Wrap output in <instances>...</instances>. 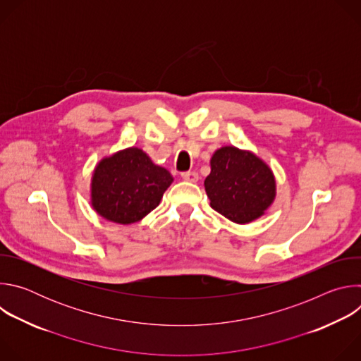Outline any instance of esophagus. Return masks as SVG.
<instances>
[{"mask_svg": "<svg viewBox=\"0 0 361 361\" xmlns=\"http://www.w3.org/2000/svg\"><path fill=\"white\" fill-rule=\"evenodd\" d=\"M183 180L188 181V183H197L198 181V174L195 171H185L181 174Z\"/></svg>", "mask_w": 361, "mask_h": 361, "instance_id": "34e87169", "label": "esophagus"}]
</instances>
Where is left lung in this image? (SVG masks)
Wrapping results in <instances>:
<instances>
[{
    "label": "left lung",
    "mask_w": 361,
    "mask_h": 361,
    "mask_svg": "<svg viewBox=\"0 0 361 361\" xmlns=\"http://www.w3.org/2000/svg\"><path fill=\"white\" fill-rule=\"evenodd\" d=\"M204 181L212 209L237 224L260 219L276 198L271 169L254 152L234 145L219 148Z\"/></svg>",
    "instance_id": "1"
}]
</instances>
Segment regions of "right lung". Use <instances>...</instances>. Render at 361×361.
Returning a JSON list of instances; mask_svg holds the SVG:
<instances>
[{"mask_svg":"<svg viewBox=\"0 0 361 361\" xmlns=\"http://www.w3.org/2000/svg\"><path fill=\"white\" fill-rule=\"evenodd\" d=\"M173 180L169 170L154 164L141 148L130 147L95 166L91 205L102 219L133 224L157 207Z\"/></svg>","mask_w":361,"mask_h":361,"instance_id":"add662e5","label":"right lung"}]
</instances>
